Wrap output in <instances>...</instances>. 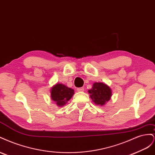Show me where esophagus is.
<instances>
[{
    "label": "esophagus",
    "mask_w": 155,
    "mask_h": 155,
    "mask_svg": "<svg viewBox=\"0 0 155 155\" xmlns=\"http://www.w3.org/2000/svg\"><path fill=\"white\" fill-rule=\"evenodd\" d=\"M77 91L78 92H83L84 91V88L83 87H81V88H78L77 89Z\"/></svg>",
    "instance_id": "obj_1"
}]
</instances>
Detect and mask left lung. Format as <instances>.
<instances>
[{
    "mask_svg": "<svg viewBox=\"0 0 155 155\" xmlns=\"http://www.w3.org/2000/svg\"><path fill=\"white\" fill-rule=\"evenodd\" d=\"M92 101L96 105L103 106L109 101L112 96L110 88L104 83H94L88 91Z\"/></svg>",
    "mask_w": 155,
    "mask_h": 155,
    "instance_id": "left-lung-1",
    "label": "left lung"
}]
</instances>
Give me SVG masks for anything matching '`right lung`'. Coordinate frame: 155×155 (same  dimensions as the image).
I'll list each match as a JSON object with an SVG mask.
<instances>
[{"label":"right lung","instance_id":"1","mask_svg":"<svg viewBox=\"0 0 155 155\" xmlns=\"http://www.w3.org/2000/svg\"><path fill=\"white\" fill-rule=\"evenodd\" d=\"M51 99L59 107H63L74 94L71 88L67 87L62 83H57L50 90Z\"/></svg>","mask_w":155,"mask_h":155}]
</instances>
